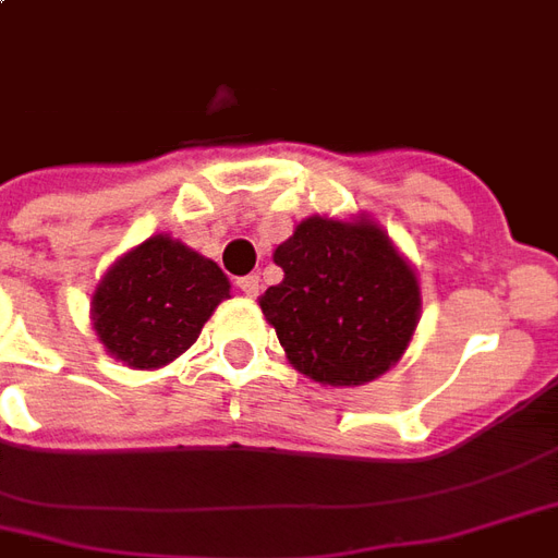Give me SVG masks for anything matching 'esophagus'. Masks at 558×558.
<instances>
[{"mask_svg": "<svg viewBox=\"0 0 558 558\" xmlns=\"http://www.w3.org/2000/svg\"><path fill=\"white\" fill-rule=\"evenodd\" d=\"M236 287L245 292V295H257V292H259V275H245V278H239Z\"/></svg>", "mask_w": 558, "mask_h": 558, "instance_id": "esophagus-1", "label": "esophagus"}]
</instances>
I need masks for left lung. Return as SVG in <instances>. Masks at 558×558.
Wrapping results in <instances>:
<instances>
[{
    "label": "left lung",
    "instance_id": "left-lung-1",
    "mask_svg": "<svg viewBox=\"0 0 558 558\" xmlns=\"http://www.w3.org/2000/svg\"><path fill=\"white\" fill-rule=\"evenodd\" d=\"M283 280L259 299L283 352L313 381L352 387L387 373L414 337L420 287L369 221H301L275 251Z\"/></svg>",
    "mask_w": 558,
    "mask_h": 558
}]
</instances>
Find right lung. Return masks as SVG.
<instances>
[{
	"mask_svg": "<svg viewBox=\"0 0 558 558\" xmlns=\"http://www.w3.org/2000/svg\"><path fill=\"white\" fill-rule=\"evenodd\" d=\"M230 280L213 259L171 236H153L109 268L90 311L102 345L135 369H156L183 354Z\"/></svg>",
	"mask_w": 558,
	"mask_h": 558,
	"instance_id": "1",
	"label": "right lung"
}]
</instances>
